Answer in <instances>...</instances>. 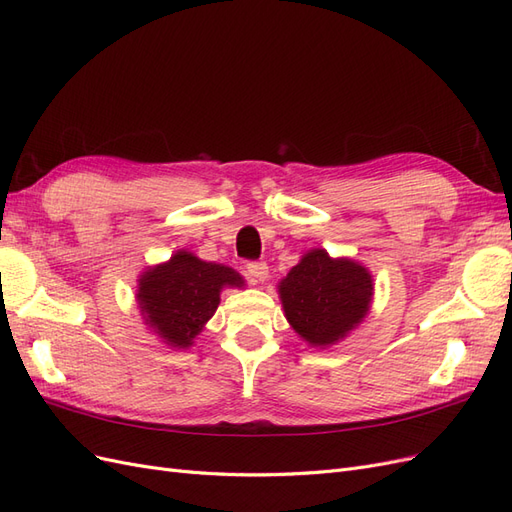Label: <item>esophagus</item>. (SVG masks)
<instances>
[{
    "label": "esophagus",
    "mask_w": 512,
    "mask_h": 512,
    "mask_svg": "<svg viewBox=\"0 0 512 512\" xmlns=\"http://www.w3.org/2000/svg\"><path fill=\"white\" fill-rule=\"evenodd\" d=\"M245 271H247V275H250V280H252V282H256V284L267 282V277H269V267H267V262H262V260L247 262Z\"/></svg>",
    "instance_id": "obj_1"
}]
</instances>
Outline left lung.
Segmentation results:
<instances>
[{"label": "left lung", "instance_id": "1", "mask_svg": "<svg viewBox=\"0 0 512 512\" xmlns=\"http://www.w3.org/2000/svg\"><path fill=\"white\" fill-rule=\"evenodd\" d=\"M374 297L371 273L350 258L309 250L280 282L290 327L309 346L327 348L363 322Z\"/></svg>", "mask_w": 512, "mask_h": 512}]
</instances>
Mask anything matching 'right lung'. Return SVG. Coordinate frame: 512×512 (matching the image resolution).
Returning a JSON list of instances; mask_svg holds the SVG:
<instances>
[{
  "instance_id": "right-lung-1",
  "label": "right lung",
  "mask_w": 512,
  "mask_h": 512,
  "mask_svg": "<svg viewBox=\"0 0 512 512\" xmlns=\"http://www.w3.org/2000/svg\"><path fill=\"white\" fill-rule=\"evenodd\" d=\"M245 286L230 267L179 250L138 277L136 301L143 320L170 348H190L220 305L222 288Z\"/></svg>"
}]
</instances>
